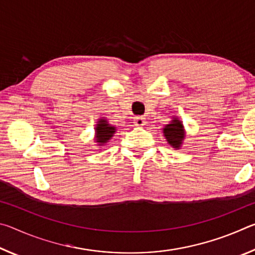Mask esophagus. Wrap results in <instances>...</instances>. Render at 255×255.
Instances as JSON below:
<instances>
[{
    "label": "esophagus",
    "mask_w": 255,
    "mask_h": 255,
    "mask_svg": "<svg viewBox=\"0 0 255 255\" xmlns=\"http://www.w3.org/2000/svg\"><path fill=\"white\" fill-rule=\"evenodd\" d=\"M133 124H135L136 126H144L146 124V120L144 117H141V116H137V117L133 119Z\"/></svg>",
    "instance_id": "1"
}]
</instances>
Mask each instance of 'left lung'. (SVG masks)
Here are the masks:
<instances>
[{
	"mask_svg": "<svg viewBox=\"0 0 255 255\" xmlns=\"http://www.w3.org/2000/svg\"><path fill=\"white\" fill-rule=\"evenodd\" d=\"M163 133L166 138L167 143H169L172 147L176 149L180 148L185 135L183 125L178 118L173 117V120H171V123L163 128Z\"/></svg>",
	"mask_w": 255,
	"mask_h": 255,
	"instance_id": "8db88e82",
	"label": "left lung"
}]
</instances>
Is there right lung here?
I'll use <instances>...</instances> for the list:
<instances>
[{
  "label": "right lung",
  "mask_w": 255,
  "mask_h": 255,
  "mask_svg": "<svg viewBox=\"0 0 255 255\" xmlns=\"http://www.w3.org/2000/svg\"><path fill=\"white\" fill-rule=\"evenodd\" d=\"M115 132L116 127L108 124L105 118L99 119L96 127V141L99 144V146L105 145L106 143H108V140L111 139V137L114 136Z\"/></svg>",
  "instance_id": "right-lung-1"
}]
</instances>
